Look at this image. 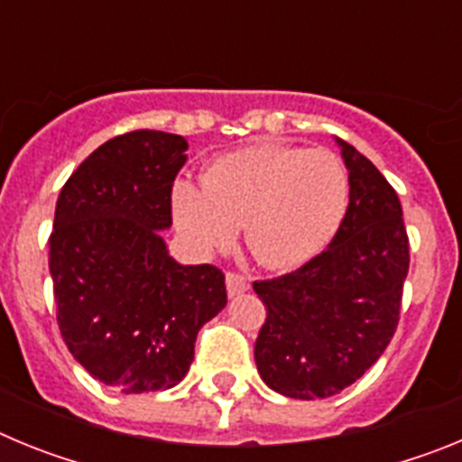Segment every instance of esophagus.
I'll return each mask as SVG.
<instances>
[{"label": "esophagus", "instance_id": "obj_1", "mask_svg": "<svg viewBox=\"0 0 462 462\" xmlns=\"http://www.w3.org/2000/svg\"><path fill=\"white\" fill-rule=\"evenodd\" d=\"M250 289V282H247V277L238 275V273H226V293L231 298L234 296H240V293H245Z\"/></svg>", "mask_w": 462, "mask_h": 462}]
</instances>
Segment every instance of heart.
Segmentation results:
<instances>
[{
	"instance_id": "b5f03b06",
	"label": "heart",
	"mask_w": 462,
	"mask_h": 462,
	"mask_svg": "<svg viewBox=\"0 0 462 462\" xmlns=\"http://www.w3.org/2000/svg\"><path fill=\"white\" fill-rule=\"evenodd\" d=\"M349 206V175L330 150L261 143L215 159L201 187L171 189L175 228L191 250L210 254L243 231L261 266L308 263L337 234Z\"/></svg>"
}]
</instances>
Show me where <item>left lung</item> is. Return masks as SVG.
Returning <instances> with one entry per match:
<instances>
[{
	"label": "left lung",
	"mask_w": 462,
	"mask_h": 462,
	"mask_svg": "<svg viewBox=\"0 0 462 462\" xmlns=\"http://www.w3.org/2000/svg\"><path fill=\"white\" fill-rule=\"evenodd\" d=\"M336 143L349 171V206L336 238L298 271L254 282L268 308L256 368L287 398H330L365 374L393 337L410 271L398 194L368 157Z\"/></svg>",
	"instance_id": "8db88e82"
}]
</instances>
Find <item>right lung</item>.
Instances as JSON below:
<instances>
[{
	"instance_id": "obj_1",
	"label": "right lung",
	"mask_w": 462,
	"mask_h": 462,
	"mask_svg": "<svg viewBox=\"0 0 462 462\" xmlns=\"http://www.w3.org/2000/svg\"><path fill=\"white\" fill-rule=\"evenodd\" d=\"M187 148L150 129L110 138L57 199L48 268L60 333L94 379L122 393L180 383L199 330L226 305L222 271L182 266L162 238Z\"/></svg>"
}]
</instances>
